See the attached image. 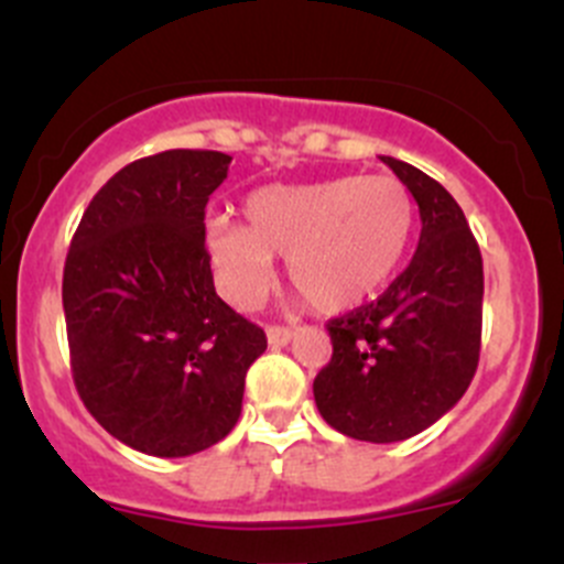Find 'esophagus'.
<instances>
[{
  "label": "esophagus",
  "instance_id": "1",
  "mask_svg": "<svg viewBox=\"0 0 564 564\" xmlns=\"http://www.w3.org/2000/svg\"><path fill=\"white\" fill-rule=\"evenodd\" d=\"M294 338V330L292 327H281V325H270L267 327V341L272 344V347H286L289 341Z\"/></svg>",
  "mask_w": 564,
  "mask_h": 564
}]
</instances>
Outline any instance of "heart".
I'll use <instances>...</instances> for the list:
<instances>
[{
	"label": "heart",
	"instance_id": "1",
	"mask_svg": "<svg viewBox=\"0 0 564 564\" xmlns=\"http://www.w3.org/2000/svg\"><path fill=\"white\" fill-rule=\"evenodd\" d=\"M415 200L393 176H336L261 187L245 200V226L223 217L206 226V248L223 289L253 305L286 256V275L325 314L375 297L410 248Z\"/></svg>",
	"mask_w": 564,
	"mask_h": 564
}]
</instances>
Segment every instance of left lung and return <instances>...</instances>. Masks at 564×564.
<instances>
[{
	"label": "left lung",
	"mask_w": 564,
	"mask_h": 564,
	"mask_svg": "<svg viewBox=\"0 0 564 564\" xmlns=\"http://www.w3.org/2000/svg\"><path fill=\"white\" fill-rule=\"evenodd\" d=\"M419 204V248L375 300L327 325L314 380L322 419L369 444L419 435L471 386L482 338V256L457 200L419 167L380 156Z\"/></svg>",
	"instance_id": "obj_1"
}]
</instances>
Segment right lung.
Segmentation results:
<instances>
[{
  "label": "right lung",
  "mask_w": 564,
  "mask_h": 564,
  "mask_svg": "<svg viewBox=\"0 0 564 564\" xmlns=\"http://www.w3.org/2000/svg\"><path fill=\"white\" fill-rule=\"evenodd\" d=\"M228 165L189 149L131 162L70 239L63 311L76 391L143 455L187 457L226 438L267 349L264 330L217 297L206 253V204Z\"/></svg>",
  "instance_id": "1"
}]
</instances>
